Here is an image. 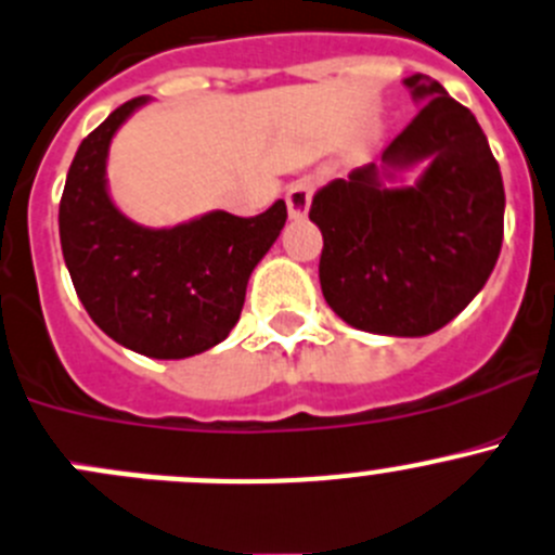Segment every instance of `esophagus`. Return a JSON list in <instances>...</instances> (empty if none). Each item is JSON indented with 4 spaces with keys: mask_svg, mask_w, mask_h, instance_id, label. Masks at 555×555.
<instances>
[{
    "mask_svg": "<svg viewBox=\"0 0 555 555\" xmlns=\"http://www.w3.org/2000/svg\"><path fill=\"white\" fill-rule=\"evenodd\" d=\"M311 195H314V181L311 179H298L289 184L287 190V208H289V217L300 219L309 214L311 206Z\"/></svg>",
    "mask_w": 555,
    "mask_h": 555,
    "instance_id": "1",
    "label": "esophagus"
}]
</instances>
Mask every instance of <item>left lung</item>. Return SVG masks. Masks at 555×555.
I'll list each match as a JSON object with an SVG mask.
<instances>
[{"mask_svg": "<svg viewBox=\"0 0 555 555\" xmlns=\"http://www.w3.org/2000/svg\"><path fill=\"white\" fill-rule=\"evenodd\" d=\"M403 83L421 113L382 152L406 168L428 159L417 186L387 190L374 163L322 186L309 219L322 230L320 284L352 327L428 336L486 287L504 238V184L486 132L439 80Z\"/></svg>", "mask_w": 555, "mask_h": 555, "instance_id": "left-lung-1", "label": "left lung"}]
</instances>
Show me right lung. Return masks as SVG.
<instances>
[{
	"instance_id": "obj_1",
	"label": "right lung",
	"mask_w": 555,
	"mask_h": 555,
	"mask_svg": "<svg viewBox=\"0 0 555 555\" xmlns=\"http://www.w3.org/2000/svg\"><path fill=\"white\" fill-rule=\"evenodd\" d=\"M118 105L83 138L59 203V238L80 304L113 341L159 360L224 341L244 309L246 284L287 222L284 201L257 217L211 211L170 230L129 222L105 190V157L124 118Z\"/></svg>"
}]
</instances>
